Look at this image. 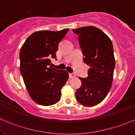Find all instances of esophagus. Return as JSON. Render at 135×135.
Returning <instances> with one entry per match:
<instances>
[{"label": "esophagus", "mask_w": 135, "mask_h": 135, "mask_svg": "<svg viewBox=\"0 0 135 135\" xmlns=\"http://www.w3.org/2000/svg\"><path fill=\"white\" fill-rule=\"evenodd\" d=\"M69 78H75V75L74 73H69Z\"/></svg>", "instance_id": "1"}]
</instances>
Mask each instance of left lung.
I'll return each mask as SVG.
<instances>
[{"instance_id":"8db88e82","label":"left lung","mask_w":135,"mask_h":135,"mask_svg":"<svg viewBox=\"0 0 135 135\" xmlns=\"http://www.w3.org/2000/svg\"><path fill=\"white\" fill-rule=\"evenodd\" d=\"M73 32L78 34L84 62L90 66L88 77H79L81 85L76 91V99L83 105L94 107L103 100L111 89L115 66L113 45L97 27H83Z\"/></svg>"}]
</instances>
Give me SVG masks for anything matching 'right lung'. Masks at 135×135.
I'll return each instance as SVG.
<instances>
[{
    "instance_id": "obj_1",
    "label": "right lung",
    "mask_w": 135,
    "mask_h": 135,
    "mask_svg": "<svg viewBox=\"0 0 135 135\" xmlns=\"http://www.w3.org/2000/svg\"><path fill=\"white\" fill-rule=\"evenodd\" d=\"M69 28L60 31H41L32 34L20 51V73L30 96L43 106L59 101L61 89L69 78L66 70L50 66L56 59L59 44Z\"/></svg>"
}]
</instances>
